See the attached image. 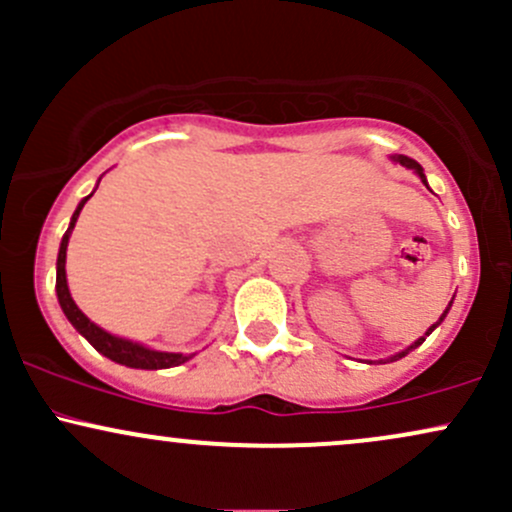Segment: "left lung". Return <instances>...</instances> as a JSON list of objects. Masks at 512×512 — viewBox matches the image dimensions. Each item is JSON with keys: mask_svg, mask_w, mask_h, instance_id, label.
<instances>
[{"mask_svg": "<svg viewBox=\"0 0 512 512\" xmlns=\"http://www.w3.org/2000/svg\"><path fill=\"white\" fill-rule=\"evenodd\" d=\"M392 161H397V163H402V166H407V168H411V170H414V173L416 175H419V178H421V182H424V185L428 187V182H426V175H424V168H421L419 166V163H416L414 161V158H409V156H392ZM450 305H452V301H450ZM450 305H448V308H445V313L443 315H440V320L436 322V325H433V327H428V332H426V337H428V334H431L433 330H436V327L440 325V322H443L445 320V315H448V310H450ZM426 337H421V339H416V342L414 344H411L409 346V349H404V351H399V354L397 356H390V358H387V361H397V358H402V356H407L409 354V351L411 349H416V346H421V344H424L426 342Z\"/></svg>", "mask_w": 512, "mask_h": 512, "instance_id": "obj_1", "label": "left lung"}]
</instances>
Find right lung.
Wrapping results in <instances>:
<instances>
[{
    "mask_svg": "<svg viewBox=\"0 0 512 512\" xmlns=\"http://www.w3.org/2000/svg\"><path fill=\"white\" fill-rule=\"evenodd\" d=\"M93 197V192L88 197H84L79 202V207H76L72 221H69V228L67 233L62 236V243H60V255H57V301H60L64 315H67V320L72 322L76 327V332L84 334L88 339V344L93 346V349L98 351V354L108 356L110 361L115 363H122V366L127 368H144V370H158V368H173V366H180V363L190 361L192 356H185V354H168V351H154L149 349V346H142L137 342H129V339H122V337H115V334L101 330L98 325H93L88 317L81 313L79 308H76L72 293H69V286H67V272H64V262H67V243H69V236H72V228L76 219H79V211L84 209V204L88 199Z\"/></svg>",
    "mask_w": 512,
    "mask_h": 512,
    "instance_id": "right-lung-1",
    "label": "right lung"
}]
</instances>
